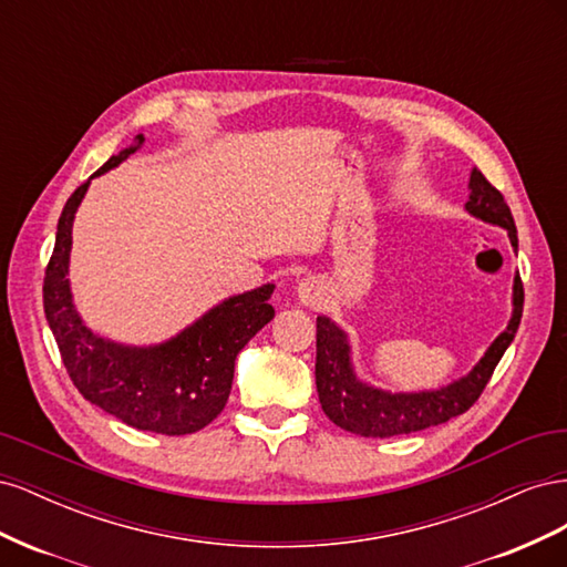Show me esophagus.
<instances>
[{"label": "esophagus", "mask_w": 567, "mask_h": 567, "mask_svg": "<svg viewBox=\"0 0 567 567\" xmlns=\"http://www.w3.org/2000/svg\"><path fill=\"white\" fill-rule=\"evenodd\" d=\"M298 298L305 305H319L323 300V286L317 279H300L298 284Z\"/></svg>", "instance_id": "esophagus-1"}]
</instances>
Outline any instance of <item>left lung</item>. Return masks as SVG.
Here are the masks:
<instances>
[{
  "label": "left lung",
  "mask_w": 567,
  "mask_h": 567,
  "mask_svg": "<svg viewBox=\"0 0 567 567\" xmlns=\"http://www.w3.org/2000/svg\"><path fill=\"white\" fill-rule=\"evenodd\" d=\"M466 213L485 225L508 231V241L518 252L516 221L504 196L483 177L477 167L471 169ZM523 284L513 277V312L506 329L492 340L480 362L461 379L433 390H383L359 379L352 362L348 333L329 317H317V392L323 414L338 427L362 437H394L425 431L431 425L450 421L468 411L480 392L485 390L494 367L516 338L523 317Z\"/></svg>",
  "instance_id": "left-lung-1"
}]
</instances>
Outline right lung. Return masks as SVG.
I'll use <instances>...</instances> for the list:
<instances>
[{"label": "right lung", "instance_id": "right-lung-1", "mask_svg": "<svg viewBox=\"0 0 567 567\" xmlns=\"http://www.w3.org/2000/svg\"><path fill=\"white\" fill-rule=\"evenodd\" d=\"M142 144L144 134H136L132 146L101 165L68 198L44 274V315L65 371L84 400L136 431L188 435L225 409L238 352L274 319L269 305L274 284L225 298L179 333L153 346H123L94 333L82 321L68 279L75 213L92 179L127 161Z\"/></svg>", "mask_w": 567, "mask_h": 567}]
</instances>
